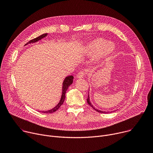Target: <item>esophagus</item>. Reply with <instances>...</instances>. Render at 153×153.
Instances as JSON below:
<instances>
[{"mask_svg":"<svg viewBox=\"0 0 153 153\" xmlns=\"http://www.w3.org/2000/svg\"><path fill=\"white\" fill-rule=\"evenodd\" d=\"M84 75H85V73L83 71H80L77 74V78L78 79H80V78H83L84 77Z\"/></svg>","mask_w":153,"mask_h":153,"instance_id":"obj_1","label":"esophagus"}]
</instances>
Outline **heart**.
Returning <instances> with one entry per match:
<instances>
[{
  "label": "heart",
  "instance_id": "1",
  "mask_svg": "<svg viewBox=\"0 0 153 153\" xmlns=\"http://www.w3.org/2000/svg\"><path fill=\"white\" fill-rule=\"evenodd\" d=\"M115 45L111 42L101 38L95 39L89 42L84 48L83 53L86 56H96V60L100 62L113 53Z\"/></svg>",
  "mask_w": 153,
  "mask_h": 153
}]
</instances>
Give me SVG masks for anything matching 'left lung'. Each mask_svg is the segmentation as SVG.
Returning <instances> with one entry per match:
<instances>
[{
    "label": "left lung",
    "mask_w": 153,
    "mask_h": 153,
    "mask_svg": "<svg viewBox=\"0 0 153 153\" xmlns=\"http://www.w3.org/2000/svg\"><path fill=\"white\" fill-rule=\"evenodd\" d=\"M89 90H90V89H89ZM88 94H89V93H88ZM86 100H87V102H88V103L94 109V110H96V111H97V112H99V113H113V111H101V110H98V109H97V108H96L93 105H92V103H91V102H90V94H88V98H87V99H86Z\"/></svg>",
    "instance_id": "1"
}]
</instances>
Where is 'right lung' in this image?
<instances>
[{
	"label": "right lung",
	"mask_w": 153,
	"mask_h": 153,
	"mask_svg": "<svg viewBox=\"0 0 153 153\" xmlns=\"http://www.w3.org/2000/svg\"><path fill=\"white\" fill-rule=\"evenodd\" d=\"M47 35H48L47 33L43 34L39 36V37H37L35 39H33L31 40L30 41H29L27 43L26 45L27 44H28V43H33L37 42L39 40H41L42 39L46 37ZM73 79H74V77L73 76H70L66 77H65V79H64V80L63 82V83H62V96H61V97H60V100L59 102L58 103V104L55 107H54L53 109H51V110H48V111H39L42 112L43 113H53L56 111L58 110V109L60 107V106L63 103V102H64L65 99V94H66V93H67V91L68 88V87L73 83Z\"/></svg>",
	"instance_id": "right-lung-1"
}]
</instances>
